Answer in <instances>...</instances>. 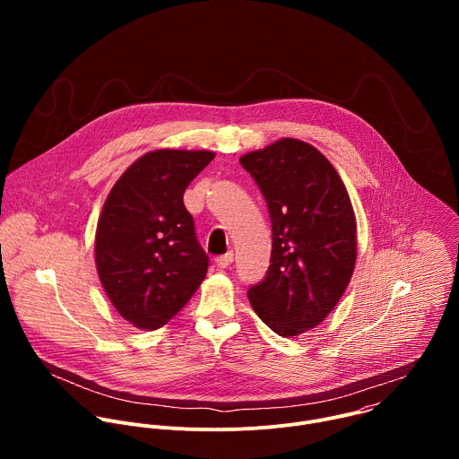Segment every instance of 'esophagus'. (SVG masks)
<instances>
[{
	"mask_svg": "<svg viewBox=\"0 0 459 459\" xmlns=\"http://www.w3.org/2000/svg\"><path fill=\"white\" fill-rule=\"evenodd\" d=\"M232 261H234V254H232V252H227V254L216 257V265H218L220 269H227V267L232 264Z\"/></svg>",
	"mask_w": 459,
	"mask_h": 459,
	"instance_id": "esophagus-1",
	"label": "esophagus"
}]
</instances>
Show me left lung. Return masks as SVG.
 <instances>
[{
	"label": "left lung",
	"instance_id": "8db88e82",
	"mask_svg": "<svg viewBox=\"0 0 459 459\" xmlns=\"http://www.w3.org/2000/svg\"><path fill=\"white\" fill-rule=\"evenodd\" d=\"M267 202L273 254L267 276L248 289L254 312L292 338L314 329L342 299L356 265L349 192L317 149L281 138L239 158Z\"/></svg>",
	"mask_w": 459,
	"mask_h": 459
}]
</instances>
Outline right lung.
<instances>
[{
	"mask_svg": "<svg viewBox=\"0 0 459 459\" xmlns=\"http://www.w3.org/2000/svg\"><path fill=\"white\" fill-rule=\"evenodd\" d=\"M214 156L147 152L107 195L96 229V269L114 308L138 329H160L205 280L209 255L195 238L183 194Z\"/></svg>",
	"mask_w": 459,
	"mask_h": 459,
	"instance_id": "add662e5",
	"label": "right lung"
}]
</instances>
